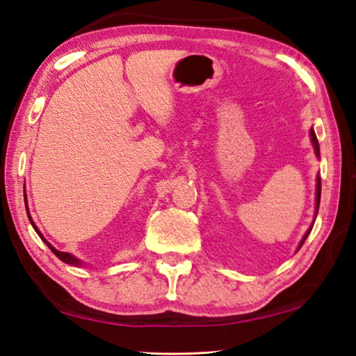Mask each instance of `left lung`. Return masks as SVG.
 I'll return each mask as SVG.
<instances>
[{"instance_id":"obj_1","label":"left lung","mask_w":356,"mask_h":356,"mask_svg":"<svg viewBox=\"0 0 356 356\" xmlns=\"http://www.w3.org/2000/svg\"><path fill=\"white\" fill-rule=\"evenodd\" d=\"M309 136H311V143H312V147H314V152H316V156L317 159H321V149H318V141H317V136H316V131H314V129H311L309 130ZM317 184H316V213H314V221H316V216H317V212H318V204H321V190H322V182H321V176H317ZM314 221H312V225H314ZM312 225L309 226V229L308 231L305 232V236H303V238L300 240V243H298V248H297V251L301 248V246H303V243H305V240L308 238V236H309V232H311V229H312Z\"/></svg>"}]
</instances>
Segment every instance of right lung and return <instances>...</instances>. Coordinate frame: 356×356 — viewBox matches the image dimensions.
Returning <instances> with one entry per match:
<instances>
[{"mask_svg":"<svg viewBox=\"0 0 356 356\" xmlns=\"http://www.w3.org/2000/svg\"><path fill=\"white\" fill-rule=\"evenodd\" d=\"M25 207H26V213H28V218H29V222H31V226L34 227V231L38 232V236L42 238V242H45V245L48 246V248H50L51 251H53V254H55L58 259H61L63 262H65V264H69V265H74V267H81V265H84V262L83 261H80V259L78 257H75L74 254H70V252H64V251H59V250H56L55 246H53L50 242H47V238L42 236V232L39 231L38 229V226L34 225V221H33V218H31V215H29V209H28V201H26V191H25Z\"/></svg>","mask_w":356,"mask_h":356,"instance_id":"add662e5","label":"right lung"}]
</instances>
